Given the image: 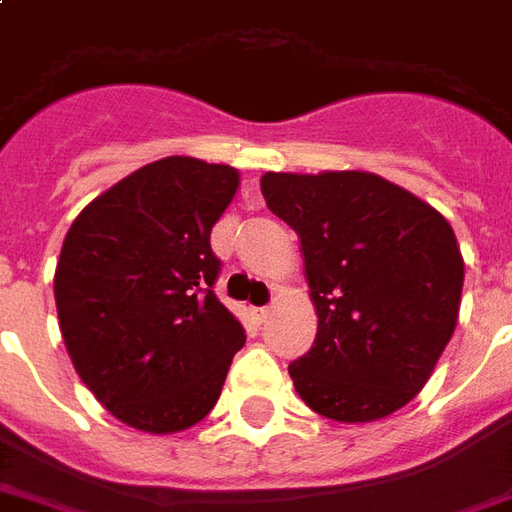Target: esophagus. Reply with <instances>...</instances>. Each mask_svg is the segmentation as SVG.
<instances>
[{
	"mask_svg": "<svg viewBox=\"0 0 512 512\" xmlns=\"http://www.w3.org/2000/svg\"><path fill=\"white\" fill-rule=\"evenodd\" d=\"M268 314H271V309H268V306H257V309H255V320H257V323H266Z\"/></svg>",
	"mask_w": 512,
	"mask_h": 512,
	"instance_id": "esophagus-1",
	"label": "esophagus"
}]
</instances>
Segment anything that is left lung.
<instances>
[{
  "label": "left lung",
  "instance_id": "obj_1",
  "mask_svg": "<svg viewBox=\"0 0 512 512\" xmlns=\"http://www.w3.org/2000/svg\"><path fill=\"white\" fill-rule=\"evenodd\" d=\"M301 241L317 336L290 377L309 410L372 423L410 404L456 331L464 257L437 208L366 170L266 173Z\"/></svg>",
  "mask_w": 512,
  "mask_h": 512
}]
</instances>
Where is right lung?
<instances>
[{
    "label": "right lung",
    "mask_w": 512,
    "mask_h": 512,
    "mask_svg": "<svg viewBox=\"0 0 512 512\" xmlns=\"http://www.w3.org/2000/svg\"><path fill=\"white\" fill-rule=\"evenodd\" d=\"M238 184L230 165L165 157L97 195L64 236L54 274L64 347L130 429L200 423L244 347V328L211 290V227Z\"/></svg>",
    "instance_id": "add662e5"
}]
</instances>
